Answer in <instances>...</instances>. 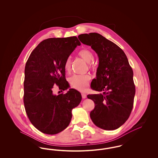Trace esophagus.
<instances>
[{"instance_id":"esophagus-1","label":"esophagus","mask_w":158,"mask_h":158,"mask_svg":"<svg viewBox=\"0 0 158 158\" xmlns=\"http://www.w3.org/2000/svg\"><path fill=\"white\" fill-rule=\"evenodd\" d=\"M82 97L83 98H86V94L85 92H82Z\"/></svg>"}]
</instances>
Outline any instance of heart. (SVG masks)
Wrapping results in <instances>:
<instances>
[{"instance_id":"b5f03b06","label":"heart","mask_w":158,"mask_h":158,"mask_svg":"<svg viewBox=\"0 0 158 158\" xmlns=\"http://www.w3.org/2000/svg\"><path fill=\"white\" fill-rule=\"evenodd\" d=\"M78 55L82 57L87 63H90L94 59V54L90 50L84 48L80 50ZM64 69L66 72H69L71 69V60L70 58L66 59L64 64ZM90 76L88 75H73L70 78L71 85L78 90L84 91L88 86V82L90 80Z\"/></svg>"}]
</instances>
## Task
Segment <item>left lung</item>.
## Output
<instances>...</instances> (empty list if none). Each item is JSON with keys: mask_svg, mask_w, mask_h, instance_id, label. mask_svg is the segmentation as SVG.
<instances>
[{"mask_svg": "<svg viewBox=\"0 0 158 158\" xmlns=\"http://www.w3.org/2000/svg\"><path fill=\"white\" fill-rule=\"evenodd\" d=\"M78 38L90 46L99 58L91 88L100 93L87 96L95 103L90 118L98 127L115 130L127 120L133 109L135 92L133 70L123 50L101 34H83Z\"/></svg>", "mask_w": 158, "mask_h": 158, "instance_id": "1", "label": "left lung"}]
</instances>
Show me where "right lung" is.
<instances>
[{
	"instance_id": "1",
	"label": "right lung",
	"mask_w": 158,
	"mask_h": 158,
	"mask_svg": "<svg viewBox=\"0 0 158 158\" xmlns=\"http://www.w3.org/2000/svg\"><path fill=\"white\" fill-rule=\"evenodd\" d=\"M77 38H51L41 41L31 53L25 68L23 103L29 120L41 132L56 135L68 127L72 111L82 100L81 93L70 89L54 95L56 85L68 89L64 64L76 47Z\"/></svg>"
}]
</instances>
